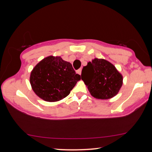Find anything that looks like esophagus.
I'll use <instances>...</instances> for the list:
<instances>
[{
  "mask_svg": "<svg viewBox=\"0 0 152 152\" xmlns=\"http://www.w3.org/2000/svg\"><path fill=\"white\" fill-rule=\"evenodd\" d=\"M77 73H78V74H80V75H81V73H82V68H80L79 70H77Z\"/></svg>",
  "mask_w": 152,
  "mask_h": 152,
  "instance_id": "34e87169",
  "label": "esophagus"
}]
</instances>
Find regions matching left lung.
Returning a JSON list of instances; mask_svg holds the SVG:
<instances>
[{
    "instance_id": "8db88e82",
    "label": "left lung",
    "mask_w": 152,
    "mask_h": 152,
    "mask_svg": "<svg viewBox=\"0 0 152 152\" xmlns=\"http://www.w3.org/2000/svg\"><path fill=\"white\" fill-rule=\"evenodd\" d=\"M82 80L90 93L97 99H111L123 85V76L115 66L104 59L94 58L82 70Z\"/></svg>"
}]
</instances>
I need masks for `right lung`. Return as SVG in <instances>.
<instances>
[{
    "instance_id": "1",
    "label": "right lung",
    "mask_w": 152,
    "mask_h": 152,
    "mask_svg": "<svg viewBox=\"0 0 152 152\" xmlns=\"http://www.w3.org/2000/svg\"><path fill=\"white\" fill-rule=\"evenodd\" d=\"M81 79L70 62L50 56L40 61L31 72L30 84L35 93L48 102H56L70 93Z\"/></svg>"
}]
</instances>
